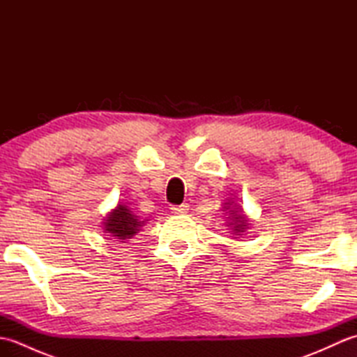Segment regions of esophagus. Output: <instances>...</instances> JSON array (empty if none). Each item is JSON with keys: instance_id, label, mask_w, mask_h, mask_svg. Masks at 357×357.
I'll use <instances>...</instances> for the list:
<instances>
[{"instance_id": "1", "label": "esophagus", "mask_w": 357, "mask_h": 357, "mask_svg": "<svg viewBox=\"0 0 357 357\" xmlns=\"http://www.w3.org/2000/svg\"><path fill=\"white\" fill-rule=\"evenodd\" d=\"M188 207H190L188 204H181V206H173L170 210L173 215H185L188 211Z\"/></svg>"}]
</instances>
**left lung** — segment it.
<instances>
[{
	"label": "left lung",
	"instance_id": "8db88e82",
	"mask_svg": "<svg viewBox=\"0 0 357 357\" xmlns=\"http://www.w3.org/2000/svg\"><path fill=\"white\" fill-rule=\"evenodd\" d=\"M230 211H233V213H230L231 218H233L231 222H230V225H233V230L236 233L244 231V229L247 227L244 215H234V210H230Z\"/></svg>",
	"mask_w": 357,
	"mask_h": 357
}]
</instances>
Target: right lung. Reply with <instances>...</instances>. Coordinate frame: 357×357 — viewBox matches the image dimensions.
<instances>
[{
  "instance_id": "right-lung-1",
  "label": "right lung",
  "mask_w": 357,
  "mask_h": 357,
  "mask_svg": "<svg viewBox=\"0 0 357 357\" xmlns=\"http://www.w3.org/2000/svg\"><path fill=\"white\" fill-rule=\"evenodd\" d=\"M141 224L142 222L138 221V216H135L130 208L126 206H118V208L113 210L104 222L105 231L118 239H130L133 234L138 233Z\"/></svg>"
}]
</instances>
